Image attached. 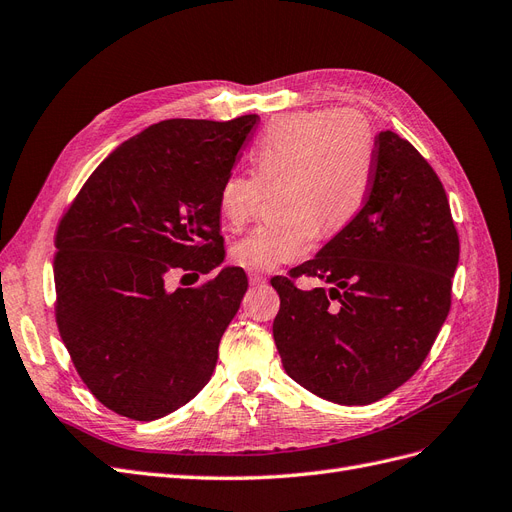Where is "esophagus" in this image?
Listing matches in <instances>:
<instances>
[{"label":"esophagus","instance_id":"1","mask_svg":"<svg viewBox=\"0 0 512 512\" xmlns=\"http://www.w3.org/2000/svg\"><path fill=\"white\" fill-rule=\"evenodd\" d=\"M248 277H250V284H252V286L267 284V277H264V275L258 273V271H248Z\"/></svg>","mask_w":512,"mask_h":512}]
</instances>
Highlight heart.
<instances>
[{
	"label": "heart",
	"instance_id": "1",
	"mask_svg": "<svg viewBox=\"0 0 512 512\" xmlns=\"http://www.w3.org/2000/svg\"><path fill=\"white\" fill-rule=\"evenodd\" d=\"M253 173L231 171L218 190V211L231 228L248 224L264 188L277 190L284 216L260 224L233 248L250 271L303 260L320 237L354 220L375 178V133L356 110H317L277 118L250 150Z\"/></svg>",
	"mask_w": 512,
	"mask_h": 512
}]
</instances>
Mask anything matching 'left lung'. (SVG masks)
Wrapping results in <instances>:
<instances>
[{"mask_svg":"<svg viewBox=\"0 0 512 512\" xmlns=\"http://www.w3.org/2000/svg\"><path fill=\"white\" fill-rule=\"evenodd\" d=\"M375 178L360 214L290 277L273 339L286 373L337 404H370L409 381L451 307L460 260L447 192L407 139L381 131ZM333 284L298 291L292 276Z\"/></svg>","mask_w":512,"mask_h":512,"instance_id":"left-lung-1","label":"left lung"}]
</instances>
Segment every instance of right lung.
Returning <instances> with one entry per match:
<instances>
[{
  "label": "right lung",
  "instance_id": "1",
  "mask_svg": "<svg viewBox=\"0 0 512 512\" xmlns=\"http://www.w3.org/2000/svg\"><path fill=\"white\" fill-rule=\"evenodd\" d=\"M258 122L173 118L120 144L91 173L57 231V324L78 375L110 411L152 421L211 379L248 277L224 267L167 290L175 269L224 262L218 190Z\"/></svg>",
  "mask_w": 512,
  "mask_h": 512
}]
</instances>
